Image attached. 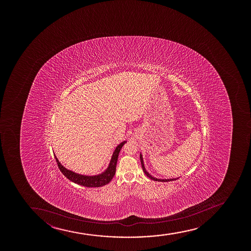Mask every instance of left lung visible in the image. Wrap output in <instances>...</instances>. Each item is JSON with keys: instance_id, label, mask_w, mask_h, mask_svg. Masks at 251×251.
Here are the masks:
<instances>
[{"instance_id": "obj_1", "label": "left lung", "mask_w": 251, "mask_h": 251, "mask_svg": "<svg viewBox=\"0 0 251 251\" xmlns=\"http://www.w3.org/2000/svg\"><path fill=\"white\" fill-rule=\"evenodd\" d=\"M140 159H141L142 170H143V172H144L145 174H146V175H147V176H148L149 178L153 180V181H157V182H169V181H173V180H176V179L178 178V177H176V178L161 179L154 177V176H151L150 173H148V172L147 171V169H146V167H145L144 165V160H143V156H142V154H141V152L140 153Z\"/></svg>"}]
</instances>
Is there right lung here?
Segmentation results:
<instances>
[{"instance_id":"right-lung-1","label":"right lung","mask_w":251,"mask_h":251,"mask_svg":"<svg viewBox=\"0 0 251 251\" xmlns=\"http://www.w3.org/2000/svg\"><path fill=\"white\" fill-rule=\"evenodd\" d=\"M126 143V141H122L117 147H115L112 156L110 158V163L108 165L106 169L103 173L97 174V175L90 176V175H84V174L75 173L74 171L69 170V169H67L66 167H64L63 165L61 164L59 161H58V159L57 158V156L55 155L54 157L61 172L70 181H72L73 182L77 183V184L81 185V186H84V187H102V186L108 184L112 180L113 176H115V168H116V164H117L119 153L121 151L122 147Z\"/></svg>"}]
</instances>
